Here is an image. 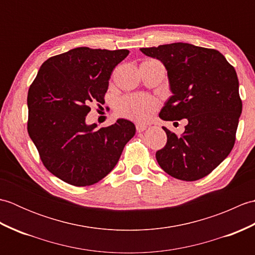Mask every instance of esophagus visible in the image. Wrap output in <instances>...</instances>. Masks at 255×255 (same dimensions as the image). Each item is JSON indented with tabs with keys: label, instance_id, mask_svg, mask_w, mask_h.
Instances as JSON below:
<instances>
[{
	"label": "esophagus",
	"instance_id": "esophagus-1",
	"mask_svg": "<svg viewBox=\"0 0 255 255\" xmlns=\"http://www.w3.org/2000/svg\"><path fill=\"white\" fill-rule=\"evenodd\" d=\"M147 128H148V126H147V125H144V124H137L136 125V129H137L138 132H142Z\"/></svg>",
	"mask_w": 255,
	"mask_h": 255
}]
</instances>
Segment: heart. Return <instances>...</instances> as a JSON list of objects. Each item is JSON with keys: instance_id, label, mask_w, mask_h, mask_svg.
Segmentation results:
<instances>
[{"instance_id": "obj_1", "label": "heart", "mask_w": 255, "mask_h": 255, "mask_svg": "<svg viewBox=\"0 0 255 255\" xmlns=\"http://www.w3.org/2000/svg\"><path fill=\"white\" fill-rule=\"evenodd\" d=\"M159 103L155 99L143 94H131L118 103L117 113L119 116L134 122H147L151 118Z\"/></svg>"}]
</instances>
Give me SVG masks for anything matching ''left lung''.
Returning a JSON list of instances; mask_svg holds the SVG:
<instances>
[{"label":"left lung","instance_id":"obj_1","mask_svg":"<svg viewBox=\"0 0 255 255\" xmlns=\"http://www.w3.org/2000/svg\"><path fill=\"white\" fill-rule=\"evenodd\" d=\"M167 70L173 95L159 116L188 124L181 136L163 127L166 144L155 153L167 174L197 181L213 172L231 152L242 112L235 68L216 49L185 42L141 48Z\"/></svg>","mask_w":255,"mask_h":255}]
</instances>
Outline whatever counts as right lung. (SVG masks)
<instances>
[{
	"label": "right lung",
	"instance_id": "obj_1",
	"mask_svg": "<svg viewBox=\"0 0 255 255\" xmlns=\"http://www.w3.org/2000/svg\"><path fill=\"white\" fill-rule=\"evenodd\" d=\"M127 49L79 47L41 64L27 95V130L46 169L74 186H90L104 178L136 132L127 119L95 129L85 117L91 103H105L113 70Z\"/></svg>",
	"mask_w": 255,
	"mask_h": 255
}]
</instances>
